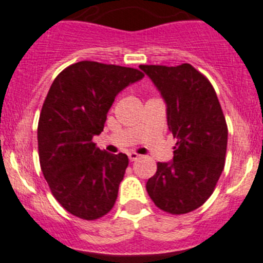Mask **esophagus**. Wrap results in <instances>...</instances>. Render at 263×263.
<instances>
[{"label":"esophagus","instance_id":"esophagus-1","mask_svg":"<svg viewBox=\"0 0 263 263\" xmlns=\"http://www.w3.org/2000/svg\"><path fill=\"white\" fill-rule=\"evenodd\" d=\"M129 159L130 162H134V160L139 159V155L137 153H129Z\"/></svg>","mask_w":263,"mask_h":263}]
</instances>
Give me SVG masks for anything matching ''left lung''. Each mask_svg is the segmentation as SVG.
<instances>
[{"label":"left lung","mask_w":263,"mask_h":263,"mask_svg":"<svg viewBox=\"0 0 263 263\" xmlns=\"http://www.w3.org/2000/svg\"><path fill=\"white\" fill-rule=\"evenodd\" d=\"M139 68L163 96L168 129L176 138L174 160L158 162L146 190L164 212H192L210 199L225 166L228 126L221 105L211 81L188 63Z\"/></svg>","instance_id":"8db88e82"}]
</instances>
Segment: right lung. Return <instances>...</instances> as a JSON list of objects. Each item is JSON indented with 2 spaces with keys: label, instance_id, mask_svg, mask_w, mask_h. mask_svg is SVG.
<instances>
[{
  "label": "right lung",
  "instance_id": "1",
  "mask_svg": "<svg viewBox=\"0 0 263 263\" xmlns=\"http://www.w3.org/2000/svg\"><path fill=\"white\" fill-rule=\"evenodd\" d=\"M143 76L136 68L83 60L51 84L38 122L39 163L51 194L76 217L97 220L115 205L129 158L100 150L93 136L104 130L118 92Z\"/></svg>",
  "mask_w": 263,
  "mask_h": 263
}]
</instances>
